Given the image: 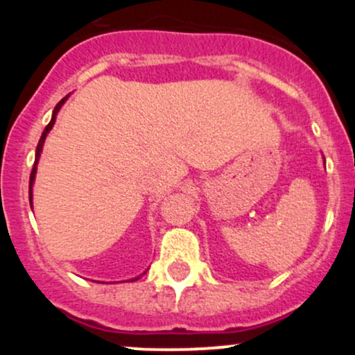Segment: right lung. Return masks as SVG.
<instances>
[{"mask_svg":"<svg viewBox=\"0 0 355 355\" xmlns=\"http://www.w3.org/2000/svg\"><path fill=\"white\" fill-rule=\"evenodd\" d=\"M68 96L70 95H67L64 96L63 100H60L58 101V105H56L55 107V110H53V115H51V120H50V123L46 125V128H44V132L42 133V138H40V141H38V146H36V155H35V165H33V170H31V175H30V205L33 202H31V198H33V182H35V175H36V165H38V160H40V155H42V150H43V144H44V138H46V135L48 133H50V130L53 128V125H55V121H56V115H58V112H60V108L63 107V103L64 101L68 100ZM140 279V277H137V279H132V282L133 280H138Z\"/></svg>","mask_w":355,"mask_h":355,"instance_id":"right-lung-1","label":"right lung"}]
</instances>
